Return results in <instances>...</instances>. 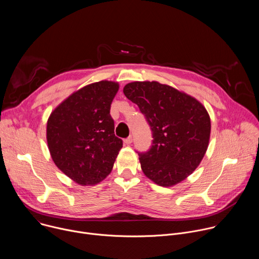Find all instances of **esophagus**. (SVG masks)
<instances>
[{
	"label": "esophagus",
	"instance_id": "34e87169",
	"mask_svg": "<svg viewBox=\"0 0 259 259\" xmlns=\"http://www.w3.org/2000/svg\"><path fill=\"white\" fill-rule=\"evenodd\" d=\"M132 140H133V139H132V136H129L128 138H126V139L124 140V142H125V144L128 145V144H130V143L132 142Z\"/></svg>",
	"mask_w": 259,
	"mask_h": 259
}]
</instances>
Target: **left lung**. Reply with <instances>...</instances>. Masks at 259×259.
<instances>
[{
  "instance_id": "1",
  "label": "left lung",
  "mask_w": 259,
  "mask_h": 259,
  "mask_svg": "<svg viewBox=\"0 0 259 259\" xmlns=\"http://www.w3.org/2000/svg\"><path fill=\"white\" fill-rule=\"evenodd\" d=\"M123 92L136 103L153 132V143L139 153L144 175L161 187H173L200 165L209 145L211 121L195 97L169 85L144 81Z\"/></svg>"
}]
</instances>
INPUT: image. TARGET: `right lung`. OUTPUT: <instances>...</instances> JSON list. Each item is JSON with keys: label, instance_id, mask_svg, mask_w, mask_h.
<instances>
[{"label": "right lung", "instance_id": "right-lung-1", "mask_svg": "<svg viewBox=\"0 0 259 259\" xmlns=\"http://www.w3.org/2000/svg\"><path fill=\"white\" fill-rule=\"evenodd\" d=\"M119 83L100 81L70 94L47 121V143L57 168L80 186H94L112 171L123 146L110 104Z\"/></svg>", "mask_w": 259, "mask_h": 259}]
</instances>
